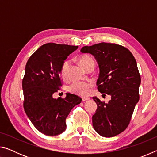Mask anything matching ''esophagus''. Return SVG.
<instances>
[{
	"label": "esophagus",
	"mask_w": 157,
	"mask_h": 157,
	"mask_svg": "<svg viewBox=\"0 0 157 157\" xmlns=\"http://www.w3.org/2000/svg\"><path fill=\"white\" fill-rule=\"evenodd\" d=\"M82 101H83V102H85V101H87V100H90V98H88V97H83L82 98Z\"/></svg>",
	"instance_id": "obj_1"
}]
</instances>
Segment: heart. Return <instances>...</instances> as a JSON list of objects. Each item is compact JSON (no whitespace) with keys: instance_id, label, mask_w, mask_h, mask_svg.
<instances>
[{"instance_id":"obj_1","label":"heart","mask_w":157,"mask_h":157,"mask_svg":"<svg viewBox=\"0 0 157 157\" xmlns=\"http://www.w3.org/2000/svg\"><path fill=\"white\" fill-rule=\"evenodd\" d=\"M91 59V58L89 56H82L79 59V63L83 66L89 60ZM69 66V61H65L62 63V68H61V75L64 79L66 78V74ZM93 84L91 82L79 81L75 82L69 86V90L76 95H80V96H86L88 95L91 91Z\"/></svg>"}]
</instances>
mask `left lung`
Wrapping results in <instances>:
<instances>
[{
  "instance_id": "8db88e82",
  "label": "left lung",
  "mask_w": 157,
  "mask_h": 157,
  "mask_svg": "<svg viewBox=\"0 0 157 157\" xmlns=\"http://www.w3.org/2000/svg\"><path fill=\"white\" fill-rule=\"evenodd\" d=\"M80 52L95 57L100 69L98 90L111 96L107 103L93 97L97 104L93 126L100 136H115L128 126L139 100L140 76L136 61L128 49L116 44L102 42L82 47Z\"/></svg>"
}]
</instances>
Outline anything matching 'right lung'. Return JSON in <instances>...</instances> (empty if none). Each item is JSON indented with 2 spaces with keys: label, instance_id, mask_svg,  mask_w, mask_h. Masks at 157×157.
<instances>
[{
  "label": "right lung",
  "instance_id": "right-lung-1",
  "mask_svg": "<svg viewBox=\"0 0 157 157\" xmlns=\"http://www.w3.org/2000/svg\"><path fill=\"white\" fill-rule=\"evenodd\" d=\"M78 46L48 43L41 46L29 58L22 87L23 107L34 126L47 136H57L66 130V119L82 98L66 94L65 98H52L62 86L61 68Z\"/></svg>",
  "mask_w": 157,
  "mask_h": 157
}]
</instances>
